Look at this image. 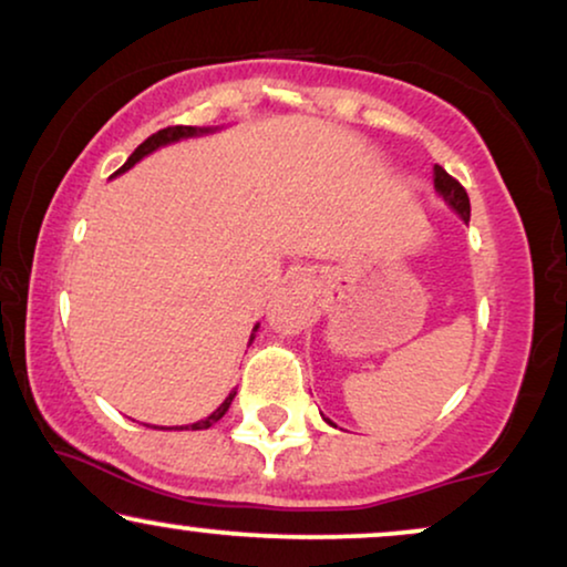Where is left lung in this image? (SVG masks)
Wrapping results in <instances>:
<instances>
[{
    "label": "left lung",
    "mask_w": 567,
    "mask_h": 567,
    "mask_svg": "<svg viewBox=\"0 0 567 567\" xmlns=\"http://www.w3.org/2000/svg\"><path fill=\"white\" fill-rule=\"evenodd\" d=\"M433 185H436L439 196L444 198L446 204L452 206L464 221H470V198H467V190L462 188V183L454 181V177L449 175L444 167L436 165V167H433Z\"/></svg>",
    "instance_id": "obj_1"
}]
</instances>
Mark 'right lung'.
<instances>
[{
    "label": "right lung",
    "mask_w": 567,
    "mask_h": 567,
    "mask_svg": "<svg viewBox=\"0 0 567 567\" xmlns=\"http://www.w3.org/2000/svg\"><path fill=\"white\" fill-rule=\"evenodd\" d=\"M208 131H212V128H196V126H167V128H162V131H157V134H152L150 138H146L144 144H138L136 150H134V154H131V157L126 159V165H123L115 175L126 173V169L134 167L138 159L146 157V154H152L154 150H159V146L173 144V142H181V138H190V136L208 134ZM255 330H258V324H255ZM255 330H252V332H255ZM250 340H252V338H250ZM235 394H237V392H229V398L224 400L221 405L216 408L214 413L206 417V421H198V423H193V425H181V429H177V431H183V429H185V431H204V429H212V425H214L216 421H221L224 413H227L229 405H231V400H235Z\"/></svg>",
    "instance_id": "1"
}]
</instances>
